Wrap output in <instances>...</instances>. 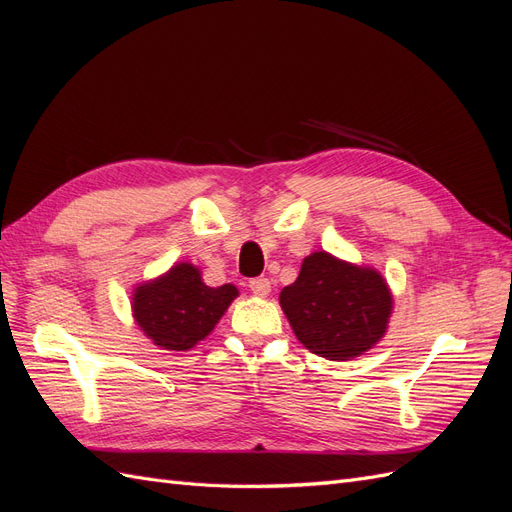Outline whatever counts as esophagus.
I'll return each instance as SVG.
<instances>
[{"mask_svg":"<svg viewBox=\"0 0 512 512\" xmlns=\"http://www.w3.org/2000/svg\"><path fill=\"white\" fill-rule=\"evenodd\" d=\"M250 290L254 294H260V297H265V294L271 292V282L267 280V277H252V280H250Z\"/></svg>","mask_w":512,"mask_h":512,"instance_id":"1","label":"esophagus"}]
</instances>
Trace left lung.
I'll return each mask as SVG.
<instances>
[{
  "mask_svg": "<svg viewBox=\"0 0 512 512\" xmlns=\"http://www.w3.org/2000/svg\"><path fill=\"white\" fill-rule=\"evenodd\" d=\"M280 303L299 342L329 361H348L374 346L391 316V292L382 277L327 252L307 256Z\"/></svg>",
  "mask_w": 512,
  "mask_h": 512,
  "instance_id": "1",
  "label": "left lung"
}]
</instances>
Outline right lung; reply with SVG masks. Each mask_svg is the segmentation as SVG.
<instances>
[{"label": "right lung", "mask_w": 512, "mask_h": 512, "mask_svg": "<svg viewBox=\"0 0 512 512\" xmlns=\"http://www.w3.org/2000/svg\"><path fill=\"white\" fill-rule=\"evenodd\" d=\"M235 297L232 284L205 286L200 271L181 262L160 280L136 290L134 318L156 346L188 350L213 331Z\"/></svg>", "instance_id": "obj_1"}]
</instances>
